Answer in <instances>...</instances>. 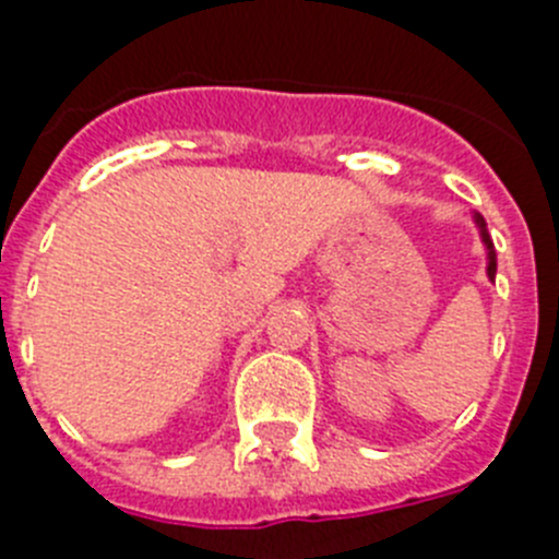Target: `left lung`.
<instances>
[{"instance_id": "obj_1", "label": "left lung", "mask_w": 559, "mask_h": 559, "mask_svg": "<svg viewBox=\"0 0 559 559\" xmlns=\"http://www.w3.org/2000/svg\"><path fill=\"white\" fill-rule=\"evenodd\" d=\"M476 225H479V234H481V242H485V250H487V278H496V248H492V239H490V234H487V225H485V219L479 217V214H476Z\"/></svg>"}]
</instances>
